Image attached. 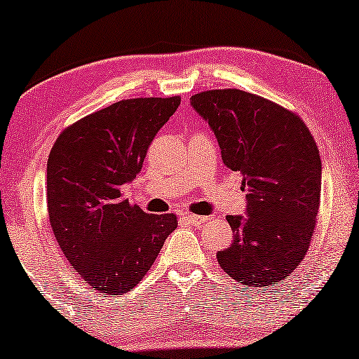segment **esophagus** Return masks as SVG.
Instances as JSON below:
<instances>
[{
  "label": "esophagus",
  "mask_w": 359,
  "mask_h": 359,
  "mask_svg": "<svg viewBox=\"0 0 359 359\" xmlns=\"http://www.w3.org/2000/svg\"><path fill=\"white\" fill-rule=\"evenodd\" d=\"M185 219L191 224V226H201L203 222L208 221V217L198 216V214H185Z\"/></svg>",
  "instance_id": "1"
}]
</instances>
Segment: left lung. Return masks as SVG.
<instances>
[{"instance_id": "8db88e82", "label": "left lung", "mask_w": 359, "mask_h": 359, "mask_svg": "<svg viewBox=\"0 0 359 359\" xmlns=\"http://www.w3.org/2000/svg\"><path fill=\"white\" fill-rule=\"evenodd\" d=\"M212 128L222 163L243 175L248 216H227L233 232L217 263L250 287L282 282L311 243L320 201L316 142L295 112L238 88L208 90L190 98Z\"/></svg>"}]
</instances>
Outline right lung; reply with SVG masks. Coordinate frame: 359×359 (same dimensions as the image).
Returning a JSON list of instances; mask_svg holds the SVG:
<instances>
[{
  "mask_svg": "<svg viewBox=\"0 0 359 359\" xmlns=\"http://www.w3.org/2000/svg\"><path fill=\"white\" fill-rule=\"evenodd\" d=\"M180 96L130 98L64 128L46 168V203L56 242L85 283L106 295L133 290L153 266L177 216L130 205L122 185L137 177L149 143Z\"/></svg>",
  "mask_w": 359,
  "mask_h": 359,
  "instance_id": "1",
  "label": "right lung"
}]
</instances>
